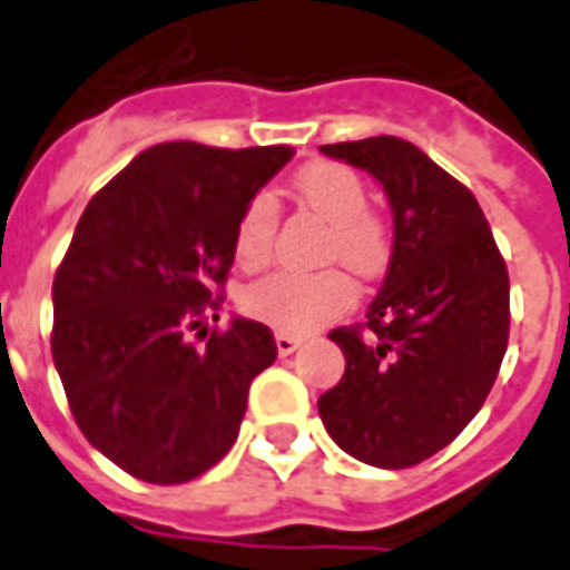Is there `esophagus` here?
<instances>
[{
	"label": "esophagus",
	"mask_w": 570,
	"mask_h": 570,
	"mask_svg": "<svg viewBox=\"0 0 570 570\" xmlns=\"http://www.w3.org/2000/svg\"><path fill=\"white\" fill-rule=\"evenodd\" d=\"M274 344H277V353H281V356H289V353H296V350L302 347V338H296V335H277Z\"/></svg>",
	"instance_id": "1"
}]
</instances>
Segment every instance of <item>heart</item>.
<instances>
[{
  "instance_id": "b5f03b06",
  "label": "heart",
  "mask_w": 570,
  "mask_h": 570,
  "mask_svg": "<svg viewBox=\"0 0 570 570\" xmlns=\"http://www.w3.org/2000/svg\"><path fill=\"white\" fill-rule=\"evenodd\" d=\"M296 196L332 223L326 259H341L362 277L386 272L392 259L390 226L368 210V189L344 163H311L293 178ZM277 202L253 193L235 223V259L242 268H263L274 253ZM356 305V284L344 268L274 272L244 289L247 317L284 335H307Z\"/></svg>"
}]
</instances>
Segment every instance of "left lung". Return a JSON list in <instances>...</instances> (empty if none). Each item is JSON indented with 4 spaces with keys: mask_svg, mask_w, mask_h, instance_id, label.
I'll use <instances>...</instances> for the list:
<instances>
[{
    "mask_svg": "<svg viewBox=\"0 0 570 570\" xmlns=\"http://www.w3.org/2000/svg\"><path fill=\"white\" fill-rule=\"evenodd\" d=\"M320 150L381 180L395 223L368 320L328 332L347 368L320 395V416L365 465H420L474 420L499 377L508 265L471 189L416 145L377 135Z\"/></svg>",
    "mask_w": 570,
    "mask_h": 570,
    "instance_id": "8db88e82",
    "label": "left lung"
}]
</instances>
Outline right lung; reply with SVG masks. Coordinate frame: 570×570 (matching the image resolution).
<instances>
[{
    "instance_id": "right-lung-1",
    "label": "right lung",
    "mask_w": 570,
    "mask_h": 570,
    "mask_svg": "<svg viewBox=\"0 0 570 570\" xmlns=\"http://www.w3.org/2000/svg\"><path fill=\"white\" fill-rule=\"evenodd\" d=\"M289 159L286 145L166 141L83 208L53 277L50 350L78 429L126 474L187 483L235 444L277 344L253 320L202 326L217 320L242 208ZM196 327L205 348L188 344Z\"/></svg>"
}]
</instances>
